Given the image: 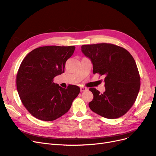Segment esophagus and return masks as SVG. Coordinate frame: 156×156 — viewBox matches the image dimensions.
I'll list each match as a JSON object with an SVG mask.
<instances>
[{
    "instance_id": "obj_1",
    "label": "esophagus",
    "mask_w": 156,
    "mask_h": 156,
    "mask_svg": "<svg viewBox=\"0 0 156 156\" xmlns=\"http://www.w3.org/2000/svg\"><path fill=\"white\" fill-rule=\"evenodd\" d=\"M80 89H81V92H83V91H85L87 90V88L86 87H81L80 88Z\"/></svg>"
}]
</instances>
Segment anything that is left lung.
<instances>
[{
	"mask_svg": "<svg viewBox=\"0 0 156 156\" xmlns=\"http://www.w3.org/2000/svg\"><path fill=\"white\" fill-rule=\"evenodd\" d=\"M81 51L91 60L93 73L105 76L103 94L95 88H89L94 95L90 108L108 119L124 115L134 104L140 86L133 57L124 48L111 44L83 45Z\"/></svg>",
	"mask_w": 156,
	"mask_h": 156,
	"instance_id": "obj_1",
	"label": "left lung"
}]
</instances>
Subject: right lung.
<instances>
[{"mask_svg":"<svg viewBox=\"0 0 156 156\" xmlns=\"http://www.w3.org/2000/svg\"><path fill=\"white\" fill-rule=\"evenodd\" d=\"M75 46L49 45L37 48L23 60L16 76L17 89L23 105L36 119L53 121L66 114L79 95L80 88H67L53 82L64 72L66 60Z\"/></svg>","mask_w":156,"mask_h":156,"instance_id":"obj_1","label":"right lung"}]
</instances>
